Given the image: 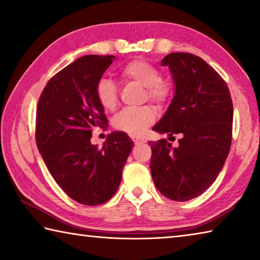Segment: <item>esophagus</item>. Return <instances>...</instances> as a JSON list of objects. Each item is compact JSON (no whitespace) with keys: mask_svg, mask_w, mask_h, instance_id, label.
<instances>
[{"mask_svg":"<svg viewBox=\"0 0 260 260\" xmlns=\"http://www.w3.org/2000/svg\"><path fill=\"white\" fill-rule=\"evenodd\" d=\"M132 139H133V142H134L135 144H141V143L146 142V141H144L143 139H139V138H132Z\"/></svg>","mask_w":260,"mask_h":260,"instance_id":"esophagus-1","label":"esophagus"}]
</instances>
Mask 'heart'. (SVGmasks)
<instances>
[{"instance_id": "1", "label": "heart", "mask_w": 260, "mask_h": 260, "mask_svg": "<svg viewBox=\"0 0 260 260\" xmlns=\"http://www.w3.org/2000/svg\"><path fill=\"white\" fill-rule=\"evenodd\" d=\"M120 77L127 81H134L146 88V99L157 104H162L169 100L171 87L167 82L160 80L159 71L142 59H135L127 63L120 70ZM96 99L105 110H114L118 104V88L111 79L102 78L96 83ZM156 119V112L150 105L140 108H127L116 114L113 126L125 133L139 136Z\"/></svg>"}]
</instances>
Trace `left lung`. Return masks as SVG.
<instances>
[{"instance_id":"1","label":"left lung","mask_w":260,"mask_h":260,"mask_svg":"<svg viewBox=\"0 0 260 260\" xmlns=\"http://www.w3.org/2000/svg\"><path fill=\"white\" fill-rule=\"evenodd\" d=\"M169 67L174 96L152 127L159 134H180L179 146L151 141V177L167 199H195L214 182L232 143L233 102L225 80L199 56L172 52L161 59ZM173 138V136H172Z\"/></svg>"}]
</instances>
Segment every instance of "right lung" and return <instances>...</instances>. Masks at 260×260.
Masks as SVG:
<instances>
[{"mask_svg": "<svg viewBox=\"0 0 260 260\" xmlns=\"http://www.w3.org/2000/svg\"><path fill=\"white\" fill-rule=\"evenodd\" d=\"M113 59L112 55L76 59L48 81L38 103L39 152L57 184L83 205L103 204L116 193L134 146L124 132H112L101 149L90 143L94 127H108L95 88Z\"/></svg>", "mask_w": 260, "mask_h": 260, "instance_id": "right-lung-1", "label": "right lung"}]
</instances>
